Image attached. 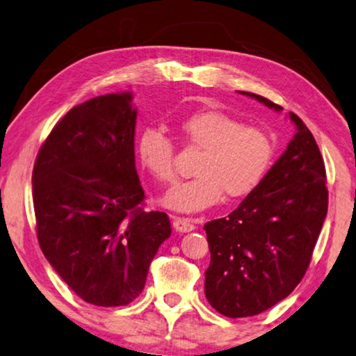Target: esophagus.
<instances>
[{"mask_svg": "<svg viewBox=\"0 0 356 356\" xmlns=\"http://www.w3.org/2000/svg\"><path fill=\"white\" fill-rule=\"evenodd\" d=\"M173 227L175 231L178 232H191L195 229V221L191 220V218H179L175 216L173 218Z\"/></svg>", "mask_w": 356, "mask_h": 356, "instance_id": "esophagus-1", "label": "esophagus"}]
</instances>
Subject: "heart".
Instances as JSON below:
<instances>
[{
	"instance_id": "heart-1",
	"label": "heart",
	"mask_w": 356,
	"mask_h": 356,
	"mask_svg": "<svg viewBox=\"0 0 356 356\" xmlns=\"http://www.w3.org/2000/svg\"><path fill=\"white\" fill-rule=\"evenodd\" d=\"M186 143L202 154L195 162V178L168 191L163 204L178 211H199L224 197L243 199L262 183L273 159V140L254 125H245L232 114L205 109L178 124ZM141 165L156 181L177 179V151L170 136L159 129H146L138 138Z\"/></svg>"
}]
</instances>
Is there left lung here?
<instances>
[{
	"label": "left lung",
	"mask_w": 356,
	"mask_h": 356,
	"mask_svg": "<svg viewBox=\"0 0 356 356\" xmlns=\"http://www.w3.org/2000/svg\"><path fill=\"white\" fill-rule=\"evenodd\" d=\"M282 111L267 98L240 92ZM296 135L253 193L226 218L207 222L210 266L205 296L229 318L270 309L299 285L327 213L321 152L300 118Z\"/></svg>",
	"instance_id": "obj_1"
}]
</instances>
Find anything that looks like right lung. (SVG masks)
Here are the masks:
<instances>
[{
  "label": "right lung",
  "instance_id": "1",
  "mask_svg": "<svg viewBox=\"0 0 356 356\" xmlns=\"http://www.w3.org/2000/svg\"><path fill=\"white\" fill-rule=\"evenodd\" d=\"M132 94H108L71 108L33 167L38 242L62 280L100 307L127 305L172 234L163 211H146L135 168Z\"/></svg>",
  "mask_w": 356,
  "mask_h": 356
}]
</instances>
